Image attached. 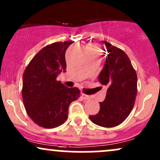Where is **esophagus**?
Listing matches in <instances>:
<instances>
[{
    "label": "esophagus",
    "instance_id": "34e87169",
    "mask_svg": "<svg viewBox=\"0 0 160 160\" xmlns=\"http://www.w3.org/2000/svg\"><path fill=\"white\" fill-rule=\"evenodd\" d=\"M81 97L84 99V100H89V99H90V97H89V95L83 94V93L81 95Z\"/></svg>",
    "mask_w": 160,
    "mask_h": 160
}]
</instances>
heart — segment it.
Instances as JSON below:
<instances>
[{
	"label": "heart",
	"mask_w": 160,
	"mask_h": 160,
	"mask_svg": "<svg viewBox=\"0 0 160 160\" xmlns=\"http://www.w3.org/2000/svg\"><path fill=\"white\" fill-rule=\"evenodd\" d=\"M89 47V48H92V49H98V47H97L95 45H93V44L90 45Z\"/></svg>",
	"instance_id": "1"
}]
</instances>
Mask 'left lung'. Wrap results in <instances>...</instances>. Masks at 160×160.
Segmentation results:
<instances>
[{"label":"left lung","mask_w":160,"mask_h":160,"mask_svg":"<svg viewBox=\"0 0 160 160\" xmlns=\"http://www.w3.org/2000/svg\"><path fill=\"white\" fill-rule=\"evenodd\" d=\"M102 43L108 56L98 81L107 86L108 90L104 102H99L98 113L89 119L98 126L111 128L122 123L132 111L138 91L137 74L124 51L107 41Z\"/></svg>","instance_id":"1"}]
</instances>
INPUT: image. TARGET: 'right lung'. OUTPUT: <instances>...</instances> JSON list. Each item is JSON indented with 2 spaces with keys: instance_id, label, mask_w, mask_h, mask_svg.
<instances>
[{
  "instance_id": "obj_1",
  "label": "right lung",
  "mask_w": 160,
  "mask_h": 160,
  "mask_svg": "<svg viewBox=\"0 0 160 160\" xmlns=\"http://www.w3.org/2000/svg\"><path fill=\"white\" fill-rule=\"evenodd\" d=\"M74 41L46 46L32 58L22 79L23 104L28 115L39 126L52 128L65 122L70 104L80 97L77 87L68 88L56 80L65 72V52Z\"/></svg>"
}]
</instances>
